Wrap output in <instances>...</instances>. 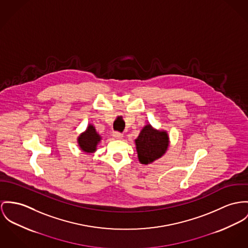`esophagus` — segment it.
I'll list each match as a JSON object with an SVG mask.
<instances>
[{"instance_id":"obj_1","label":"esophagus","mask_w":248,"mask_h":248,"mask_svg":"<svg viewBox=\"0 0 248 248\" xmlns=\"http://www.w3.org/2000/svg\"><path fill=\"white\" fill-rule=\"evenodd\" d=\"M113 137H114L115 139H118V140H120V139H123V134L120 133V132H114L113 133Z\"/></svg>"}]
</instances>
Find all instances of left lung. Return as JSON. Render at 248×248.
<instances>
[{"label":"left lung","instance_id":"obj_1","mask_svg":"<svg viewBox=\"0 0 248 248\" xmlns=\"http://www.w3.org/2000/svg\"><path fill=\"white\" fill-rule=\"evenodd\" d=\"M135 141L139 160L142 164L161 157L169 145L168 134L154 129L150 124L143 127Z\"/></svg>","mask_w":248,"mask_h":248}]
</instances>
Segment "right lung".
Here are the masks:
<instances>
[{
	"instance_id": "1",
	"label": "right lung",
	"mask_w": 248,
	"mask_h": 248,
	"mask_svg": "<svg viewBox=\"0 0 248 248\" xmlns=\"http://www.w3.org/2000/svg\"><path fill=\"white\" fill-rule=\"evenodd\" d=\"M101 140V137L97 134L93 125L90 124L87 130L81 134L78 138V143L80 148L86 153H93L96 151V146Z\"/></svg>"
}]
</instances>
